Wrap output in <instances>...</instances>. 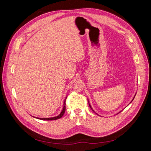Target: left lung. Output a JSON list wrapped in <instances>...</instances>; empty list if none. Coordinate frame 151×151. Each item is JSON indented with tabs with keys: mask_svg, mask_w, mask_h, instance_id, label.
Here are the masks:
<instances>
[{
	"mask_svg": "<svg viewBox=\"0 0 151 151\" xmlns=\"http://www.w3.org/2000/svg\"><path fill=\"white\" fill-rule=\"evenodd\" d=\"M135 96H134V98H133V99H132V101H133V100H134V98H135ZM132 101H131V102H132ZM131 102H130V103H131ZM88 103H89V107H90V108H91V109H92V110H93V111H94V110H93V108H92V107H91V104H89V100H88ZM120 112H121V111H120ZM96 114H97V113H96ZM97 115H98V114H97Z\"/></svg>",
	"mask_w": 151,
	"mask_h": 151,
	"instance_id": "left-lung-1",
	"label": "left lung"
}]
</instances>
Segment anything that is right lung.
<instances>
[{
  "label": "right lung",
  "instance_id": "1",
  "mask_svg": "<svg viewBox=\"0 0 151 151\" xmlns=\"http://www.w3.org/2000/svg\"><path fill=\"white\" fill-rule=\"evenodd\" d=\"M67 99V97L64 100V102H63V109L62 110L61 113H60V115H58L57 116H55V117H52V118H38V119H40V120H57V119H59V118H60L62 117V116L63 115V114H64L65 111V100Z\"/></svg>",
  "mask_w": 151,
  "mask_h": 151
}]
</instances>
